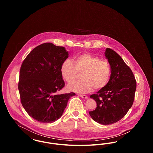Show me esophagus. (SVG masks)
<instances>
[{"label":"esophagus","instance_id":"1","mask_svg":"<svg viewBox=\"0 0 153 153\" xmlns=\"http://www.w3.org/2000/svg\"><path fill=\"white\" fill-rule=\"evenodd\" d=\"M78 96H80L81 97H82V98H83V99H88V96H87L86 95L78 94Z\"/></svg>","mask_w":153,"mask_h":153}]
</instances>
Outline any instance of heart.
Wrapping results in <instances>:
<instances>
[{
	"instance_id": "b5f03b06",
	"label": "heart",
	"mask_w": 153,
	"mask_h": 153,
	"mask_svg": "<svg viewBox=\"0 0 153 153\" xmlns=\"http://www.w3.org/2000/svg\"><path fill=\"white\" fill-rule=\"evenodd\" d=\"M73 60L74 64L69 59L62 62L61 66L62 76L68 83L78 79L80 73H82V79L69 85V91L88 93L93 88L99 90L108 84L111 76V67L108 61L88 53L74 56Z\"/></svg>"
}]
</instances>
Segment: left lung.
<instances>
[{"instance_id":"obj_1","label":"left lung","mask_w":153,"mask_h":153,"mask_svg":"<svg viewBox=\"0 0 153 153\" xmlns=\"http://www.w3.org/2000/svg\"><path fill=\"white\" fill-rule=\"evenodd\" d=\"M105 56L111 67V78L105 87L90 96L97 107L89 114L95 122L108 125L122 119L132 107L137 82L131 69L117 52L107 48Z\"/></svg>"}]
</instances>
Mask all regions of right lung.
Segmentation results:
<instances>
[{
  "label": "right lung",
  "instance_id": "add662e5",
  "mask_svg": "<svg viewBox=\"0 0 153 153\" xmlns=\"http://www.w3.org/2000/svg\"><path fill=\"white\" fill-rule=\"evenodd\" d=\"M68 56L64 47L44 43L31 51L22 64L18 83L21 103L30 117L39 122L58 120L75 95L58 94L65 86L61 66Z\"/></svg>",
  "mask_w": 153,
  "mask_h": 153
}]
</instances>
